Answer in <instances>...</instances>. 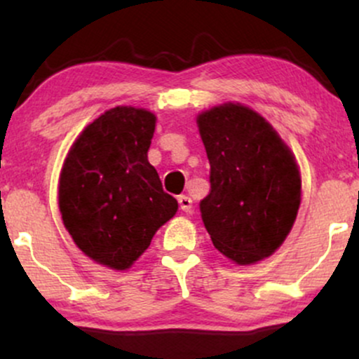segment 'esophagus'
Segmentation results:
<instances>
[{"label":"esophagus","mask_w":359,"mask_h":359,"mask_svg":"<svg viewBox=\"0 0 359 359\" xmlns=\"http://www.w3.org/2000/svg\"><path fill=\"white\" fill-rule=\"evenodd\" d=\"M179 205L184 212L192 211V199L189 196H179Z\"/></svg>","instance_id":"esophagus-1"}]
</instances>
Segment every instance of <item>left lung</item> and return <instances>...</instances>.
I'll list each match as a JSON object with an SVG mask.
<instances>
[{"label": "left lung", "mask_w": 359, "mask_h": 359, "mask_svg": "<svg viewBox=\"0 0 359 359\" xmlns=\"http://www.w3.org/2000/svg\"><path fill=\"white\" fill-rule=\"evenodd\" d=\"M211 192L201 214L212 245L238 265L270 257L294 226L300 174L277 131L253 109L217 106L197 118Z\"/></svg>", "instance_id": "8db88e82"}]
</instances>
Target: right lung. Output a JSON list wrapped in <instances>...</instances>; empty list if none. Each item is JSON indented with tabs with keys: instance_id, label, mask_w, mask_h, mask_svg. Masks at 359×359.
Wrapping results in <instances>:
<instances>
[{
	"instance_id": "right-lung-1",
	"label": "right lung",
	"mask_w": 359,
	"mask_h": 359,
	"mask_svg": "<svg viewBox=\"0 0 359 359\" xmlns=\"http://www.w3.org/2000/svg\"><path fill=\"white\" fill-rule=\"evenodd\" d=\"M154 131L150 111L118 106L82 131L62 168V221L76 245L109 269H130L179 208L148 162Z\"/></svg>"
}]
</instances>
